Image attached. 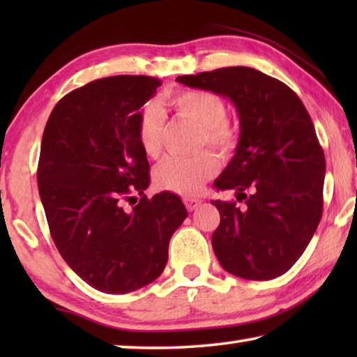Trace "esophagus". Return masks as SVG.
<instances>
[{"mask_svg": "<svg viewBox=\"0 0 357 357\" xmlns=\"http://www.w3.org/2000/svg\"><path fill=\"white\" fill-rule=\"evenodd\" d=\"M184 204L189 211H195L202 204V200H198V198H184Z\"/></svg>", "mask_w": 357, "mask_h": 357, "instance_id": "34e87169", "label": "esophagus"}]
</instances>
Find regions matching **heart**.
I'll use <instances>...</instances> for the list:
<instances>
[{
  "label": "heart",
  "instance_id": "heart-1",
  "mask_svg": "<svg viewBox=\"0 0 357 357\" xmlns=\"http://www.w3.org/2000/svg\"><path fill=\"white\" fill-rule=\"evenodd\" d=\"M168 102L181 118L200 126V144L208 143L220 154H228L238 143V130L227 121V105L219 96L200 89H184L173 93ZM165 116L157 105H149L140 113L137 138L148 157L160 151ZM217 172L215 157L203 151L193 157H167L154 170V183L160 190L179 195H195L204 181Z\"/></svg>",
  "mask_w": 357,
  "mask_h": 357
}]
</instances>
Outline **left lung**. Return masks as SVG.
<instances>
[{
  "instance_id": "obj_1",
  "label": "left lung",
  "mask_w": 357,
  "mask_h": 357,
  "mask_svg": "<svg viewBox=\"0 0 357 357\" xmlns=\"http://www.w3.org/2000/svg\"><path fill=\"white\" fill-rule=\"evenodd\" d=\"M228 98L239 116L236 154L215 179L236 203L214 200L220 225L213 249L227 273L247 280L285 274L309 245L323 214L324 154L310 114L291 88L236 66L178 77Z\"/></svg>"
}]
</instances>
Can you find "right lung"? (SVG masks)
Returning a JSON list of instances; mask_svg holds the SVG:
<instances>
[{
  "instance_id": "right-lung-1",
  "label": "right lung",
  "mask_w": 357,
  "mask_h": 357,
  "mask_svg": "<svg viewBox=\"0 0 357 357\" xmlns=\"http://www.w3.org/2000/svg\"><path fill=\"white\" fill-rule=\"evenodd\" d=\"M160 80L116 75L58 102L42 135L38 185L48 228L69 268L99 291L124 294L164 273L168 244L187 217L181 198L148 200L149 164L138 143L142 107ZM134 192L142 195L123 209Z\"/></svg>"
}]
</instances>
